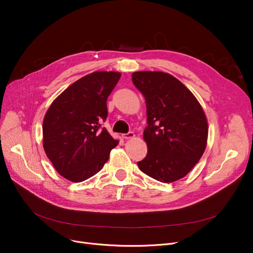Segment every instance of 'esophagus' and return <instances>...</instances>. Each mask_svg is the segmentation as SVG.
I'll list each match as a JSON object with an SVG mask.
<instances>
[{
    "label": "esophagus",
    "instance_id": "esophagus-1",
    "mask_svg": "<svg viewBox=\"0 0 253 253\" xmlns=\"http://www.w3.org/2000/svg\"><path fill=\"white\" fill-rule=\"evenodd\" d=\"M122 137L124 138V139H129V138H133L134 137V133L132 131H129L128 133H124V134H122Z\"/></svg>",
    "mask_w": 253,
    "mask_h": 253
}]
</instances>
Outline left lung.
Listing matches in <instances>:
<instances>
[{
  "mask_svg": "<svg viewBox=\"0 0 253 253\" xmlns=\"http://www.w3.org/2000/svg\"><path fill=\"white\" fill-rule=\"evenodd\" d=\"M132 82L147 103L143 131L148 154L139 169L161 182L187 175L202 157L208 135L205 114L193 93L173 76L136 72Z\"/></svg>",
  "mask_w": 253,
  "mask_h": 253,
  "instance_id": "obj_1",
  "label": "left lung"
}]
</instances>
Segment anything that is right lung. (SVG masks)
<instances>
[{
	"label": "right lung",
	"instance_id": "add662e5",
	"mask_svg": "<svg viewBox=\"0 0 253 253\" xmlns=\"http://www.w3.org/2000/svg\"><path fill=\"white\" fill-rule=\"evenodd\" d=\"M117 72H94L66 88L52 102L43 122V147L64 178L84 181L95 175L117 147L101 122L106 100L119 82Z\"/></svg>",
	"mask_w": 253,
	"mask_h": 253
}]
</instances>
